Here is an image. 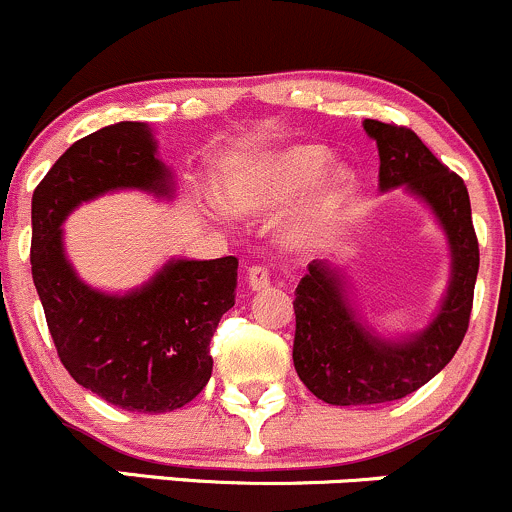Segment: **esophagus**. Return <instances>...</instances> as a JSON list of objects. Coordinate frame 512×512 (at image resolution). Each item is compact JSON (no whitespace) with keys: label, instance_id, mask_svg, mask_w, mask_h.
Masks as SVG:
<instances>
[{"label":"esophagus","instance_id":"obj_1","mask_svg":"<svg viewBox=\"0 0 512 512\" xmlns=\"http://www.w3.org/2000/svg\"><path fill=\"white\" fill-rule=\"evenodd\" d=\"M247 287H250L252 292H265V289L270 287V272H267V267H250V270H247Z\"/></svg>","mask_w":512,"mask_h":512}]
</instances>
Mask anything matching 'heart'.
I'll list each match as a JSON object with an SVG mask.
<instances>
[{"mask_svg": "<svg viewBox=\"0 0 512 512\" xmlns=\"http://www.w3.org/2000/svg\"><path fill=\"white\" fill-rule=\"evenodd\" d=\"M331 164V152L319 144H292L230 161L215 184L223 211L238 218H260L287 208L305 196L287 215L279 240L292 252H309L346 215L353 201L355 171Z\"/></svg>", "mask_w": 512, "mask_h": 512, "instance_id": "b5f03b06", "label": "heart"}]
</instances>
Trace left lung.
Returning a JSON list of instances; mask_svg holds the SVG:
<instances>
[{
	"mask_svg": "<svg viewBox=\"0 0 512 512\" xmlns=\"http://www.w3.org/2000/svg\"><path fill=\"white\" fill-rule=\"evenodd\" d=\"M378 144L380 191L405 188L437 220L451 270L429 324L405 336H383L355 309L348 277L333 260H314L294 294V368L328 405H380L427 385L466 336L478 274V240L464 181L446 169L407 127L363 122Z\"/></svg>",
	"mask_w": 512,
	"mask_h": 512,
	"instance_id": "8db88e82",
	"label": "left lung"
}]
</instances>
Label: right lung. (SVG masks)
I'll return each instance as SVG.
<instances>
[{
    "label": "right lung",
    "mask_w": 512,
    "mask_h": 512,
    "mask_svg": "<svg viewBox=\"0 0 512 512\" xmlns=\"http://www.w3.org/2000/svg\"><path fill=\"white\" fill-rule=\"evenodd\" d=\"M147 122H120L78 139L31 198V274L61 363L85 390L129 412L184 407L213 373L211 338L235 304L238 260L171 257L129 292H102L66 255V218L105 193L171 201L174 174Z\"/></svg>",
    "instance_id": "obj_1"
}]
</instances>
